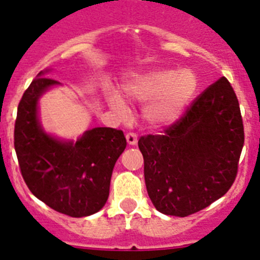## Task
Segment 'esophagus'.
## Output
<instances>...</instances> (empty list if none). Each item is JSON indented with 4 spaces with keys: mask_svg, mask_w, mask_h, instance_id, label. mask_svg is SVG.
Instances as JSON below:
<instances>
[{
    "mask_svg": "<svg viewBox=\"0 0 260 260\" xmlns=\"http://www.w3.org/2000/svg\"><path fill=\"white\" fill-rule=\"evenodd\" d=\"M125 140H127V142H128V145H131V146H135L136 143H137V135H136V133H133V132H129V133H127V136H125Z\"/></svg>",
    "mask_w": 260,
    "mask_h": 260,
    "instance_id": "34e87169",
    "label": "esophagus"
}]
</instances>
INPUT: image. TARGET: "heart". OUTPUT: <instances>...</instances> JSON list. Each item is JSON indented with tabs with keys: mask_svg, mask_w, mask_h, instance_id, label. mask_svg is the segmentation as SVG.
<instances>
[{
	"mask_svg": "<svg viewBox=\"0 0 260 260\" xmlns=\"http://www.w3.org/2000/svg\"><path fill=\"white\" fill-rule=\"evenodd\" d=\"M196 90V78L190 70L152 69L131 75L120 85L122 95L132 103H146L142 115L154 128L171 125L185 112ZM111 108L127 113V106L115 93L107 94Z\"/></svg>",
	"mask_w": 260,
	"mask_h": 260,
	"instance_id": "b5f03b06",
	"label": "heart"
}]
</instances>
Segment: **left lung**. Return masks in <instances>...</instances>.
<instances>
[{"instance_id":"obj_1","label":"left lung","mask_w":260,"mask_h":260,"mask_svg":"<svg viewBox=\"0 0 260 260\" xmlns=\"http://www.w3.org/2000/svg\"><path fill=\"white\" fill-rule=\"evenodd\" d=\"M243 145L239 102L229 80L221 77L162 135L138 141L154 208L181 217L208 208L232 187Z\"/></svg>"}]
</instances>
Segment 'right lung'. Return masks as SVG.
Segmentation results:
<instances>
[{
	"label": "right lung",
	"instance_id": "obj_1",
	"mask_svg": "<svg viewBox=\"0 0 260 260\" xmlns=\"http://www.w3.org/2000/svg\"><path fill=\"white\" fill-rule=\"evenodd\" d=\"M40 72L23 93L17 108L14 145L21 175L31 192L72 217L95 214L106 205L114 165L127 142L122 131L89 129L77 142L61 141L41 128L39 98L59 81Z\"/></svg>",
	"mask_w": 260,
	"mask_h": 260
}]
</instances>
